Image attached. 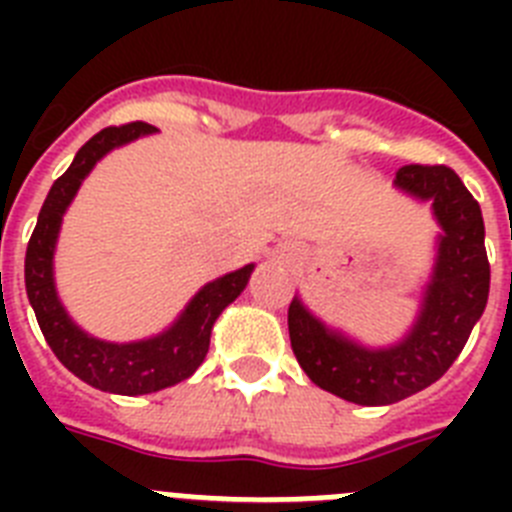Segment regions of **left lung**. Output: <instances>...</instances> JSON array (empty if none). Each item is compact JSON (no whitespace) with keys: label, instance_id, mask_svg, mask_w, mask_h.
<instances>
[{"label":"left lung","instance_id":"1","mask_svg":"<svg viewBox=\"0 0 512 512\" xmlns=\"http://www.w3.org/2000/svg\"><path fill=\"white\" fill-rule=\"evenodd\" d=\"M395 184L433 200L443 235L433 282L418 323L400 346L369 351L315 320L300 300L289 302V341L307 377L320 390L356 405H392L431 387L449 372L490 295L485 223L472 192L443 164H408Z\"/></svg>","mask_w":512,"mask_h":512}]
</instances>
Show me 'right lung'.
<instances>
[{
  "label": "right lung",
  "instance_id": "right-lung-1",
  "mask_svg": "<svg viewBox=\"0 0 512 512\" xmlns=\"http://www.w3.org/2000/svg\"><path fill=\"white\" fill-rule=\"evenodd\" d=\"M153 130H156L153 125L138 120L128 125H112L89 138L79 148L66 174L53 182L51 192L40 207L38 225L30 235L25 253L27 300L33 305L40 330L56 359L81 382L92 384L102 392L130 397L164 390L197 372V366L205 361L207 348H210L212 323L241 295L253 271V264H248L207 284L200 295L189 302L182 318L151 341L104 343L89 338L84 330L71 323L53 287V248H56L63 212L74 200L84 176L92 171V166L104 153Z\"/></svg>",
  "mask_w": 512,
  "mask_h": 512
}]
</instances>
